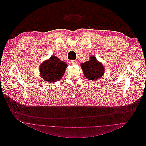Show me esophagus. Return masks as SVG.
I'll use <instances>...</instances> for the list:
<instances>
[{
	"label": "esophagus",
	"instance_id": "obj_1",
	"mask_svg": "<svg viewBox=\"0 0 146 146\" xmlns=\"http://www.w3.org/2000/svg\"><path fill=\"white\" fill-rule=\"evenodd\" d=\"M69 63L70 64H76L77 63V61L75 60H70L69 61Z\"/></svg>",
	"mask_w": 146,
	"mask_h": 146
}]
</instances>
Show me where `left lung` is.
Returning <instances> with one entry per match:
<instances>
[{"mask_svg":"<svg viewBox=\"0 0 146 146\" xmlns=\"http://www.w3.org/2000/svg\"><path fill=\"white\" fill-rule=\"evenodd\" d=\"M84 76L87 79L91 81L98 80L103 76L105 72V68L101 63L97 60L93 55L90 56V61H85L81 64Z\"/></svg>","mask_w":146,"mask_h":146,"instance_id":"1","label":"left lung"}]
</instances>
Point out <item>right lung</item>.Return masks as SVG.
Listing matches in <instances>:
<instances>
[{
	"label": "right lung",
	"mask_w": 146,
	"mask_h": 146,
	"mask_svg": "<svg viewBox=\"0 0 146 146\" xmlns=\"http://www.w3.org/2000/svg\"><path fill=\"white\" fill-rule=\"evenodd\" d=\"M68 65L55 55L44 61L39 68L40 76L42 79L49 83H54L61 80Z\"/></svg>",
	"instance_id": "obj_1"
}]
</instances>
